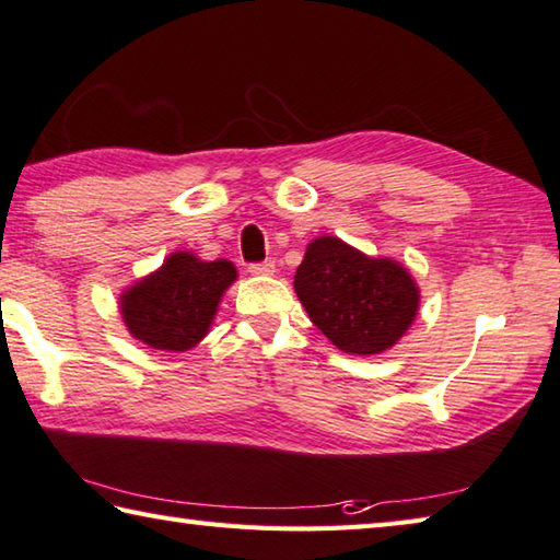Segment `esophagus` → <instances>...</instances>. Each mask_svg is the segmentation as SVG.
<instances>
[{
  "instance_id": "esophagus-1",
  "label": "esophagus",
  "mask_w": 560,
  "mask_h": 560,
  "mask_svg": "<svg viewBox=\"0 0 560 560\" xmlns=\"http://www.w3.org/2000/svg\"><path fill=\"white\" fill-rule=\"evenodd\" d=\"M248 272L250 276H272V272H276V262L272 260L253 262V266H248Z\"/></svg>"
}]
</instances>
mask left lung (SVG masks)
I'll return each mask as SVG.
<instances>
[{"instance_id": "left-lung-1", "label": "left lung", "mask_w": 560, "mask_h": 560, "mask_svg": "<svg viewBox=\"0 0 560 560\" xmlns=\"http://www.w3.org/2000/svg\"><path fill=\"white\" fill-rule=\"evenodd\" d=\"M294 292L326 339L343 353L377 355L415 324L419 288L393 258H373L336 236H319L304 250Z\"/></svg>"}]
</instances>
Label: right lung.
Here are the masks:
<instances>
[{
  "instance_id": "1",
  "label": "right lung",
  "mask_w": 560,
  "mask_h": 560,
  "mask_svg": "<svg viewBox=\"0 0 560 560\" xmlns=\"http://www.w3.org/2000/svg\"><path fill=\"white\" fill-rule=\"evenodd\" d=\"M236 278L231 260L175 250L151 276L121 292V319L133 339L155 351H189L212 329L219 302Z\"/></svg>"
}]
</instances>
